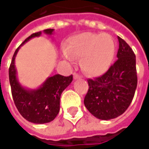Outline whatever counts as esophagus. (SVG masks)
I'll return each mask as SVG.
<instances>
[{"mask_svg":"<svg viewBox=\"0 0 149 149\" xmlns=\"http://www.w3.org/2000/svg\"><path fill=\"white\" fill-rule=\"evenodd\" d=\"M73 78H74V80L80 79V78H81V76L77 74V73H74V74H73Z\"/></svg>","mask_w":149,"mask_h":149,"instance_id":"34e87169","label":"esophagus"}]
</instances>
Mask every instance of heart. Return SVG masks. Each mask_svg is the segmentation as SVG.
<instances>
[{
    "label": "heart",
    "instance_id": "heart-1",
    "mask_svg": "<svg viewBox=\"0 0 149 149\" xmlns=\"http://www.w3.org/2000/svg\"><path fill=\"white\" fill-rule=\"evenodd\" d=\"M64 51L68 59L81 58L80 64L86 74L97 77L110 69L116 45L108 33H81L68 39Z\"/></svg>",
    "mask_w": 149,
    "mask_h": 149
}]
</instances>
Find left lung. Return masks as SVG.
Here are the masks:
<instances>
[{
  "mask_svg": "<svg viewBox=\"0 0 149 149\" xmlns=\"http://www.w3.org/2000/svg\"><path fill=\"white\" fill-rule=\"evenodd\" d=\"M118 60L105 74L88 79L89 89L84 105L91 114L102 120L121 116L130 105L137 87L135 54L118 36Z\"/></svg>",
  "mask_w": 149,
  "mask_h": 149,
  "instance_id": "1",
  "label": "left lung"
}]
</instances>
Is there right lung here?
Here are the masks:
<instances>
[{
    "mask_svg": "<svg viewBox=\"0 0 149 149\" xmlns=\"http://www.w3.org/2000/svg\"><path fill=\"white\" fill-rule=\"evenodd\" d=\"M54 29H44V33L52 35ZM42 32L31 34L15 50L9 68V79L14 102L20 115L26 120L34 124H45L53 121L60 110V97L62 92L72 81V75L64 77L60 74L49 77L36 89L24 87L19 81L15 60L19 48L34 37H39Z\"/></svg>",
    "mask_w": 149,
    "mask_h": 149,
    "instance_id": "right-lung-1",
    "label": "right lung"
}]
</instances>
